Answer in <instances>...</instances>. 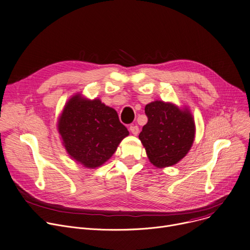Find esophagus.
<instances>
[{"instance_id":"obj_1","label":"esophagus","mask_w":250,"mask_h":250,"mask_svg":"<svg viewBox=\"0 0 250 250\" xmlns=\"http://www.w3.org/2000/svg\"><path fill=\"white\" fill-rule=\"evenodd\" d=\"M130 131L132 132V134H134V135H137V134L139 133V127L137 125H131Z\"/></svg>"}]
</instances>
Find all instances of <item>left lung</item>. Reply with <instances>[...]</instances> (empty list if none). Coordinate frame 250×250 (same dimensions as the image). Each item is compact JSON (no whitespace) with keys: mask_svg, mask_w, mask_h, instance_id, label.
Here are the masks:
<instances>
[{"mask_svg":"<svg viewBox=\"0 0 250 250\" xmlns=\"http://www.w3.org/2000/svg\"><path fill=\"white\" fill-rule=\"evenodd\" d=\"M148 118L139 134L150 162L156 167L172 166L190 150L194 140L195 125L187 110L162 101L145 107Z\"/></svg>","mask_w":250,"mask_h":250,"instance_id":"1","label":"left lung"}]
</instances>
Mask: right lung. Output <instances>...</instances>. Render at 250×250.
<instances>
[{"label":"right lung","instance_id":"1","mask_svg":"<svg viewBox=\"0 0 250 250\" xmlns=\"http://www.w3.org/2000/svg\"><path fill=\"white\" fill-rule=\"evenodd\" d=\"M58 129L69 155L88 168L105 163L129 134L113 108L80 95L65 106Z\"/></svg>","mask_w":250,"mask_h":250}]
</instances>
